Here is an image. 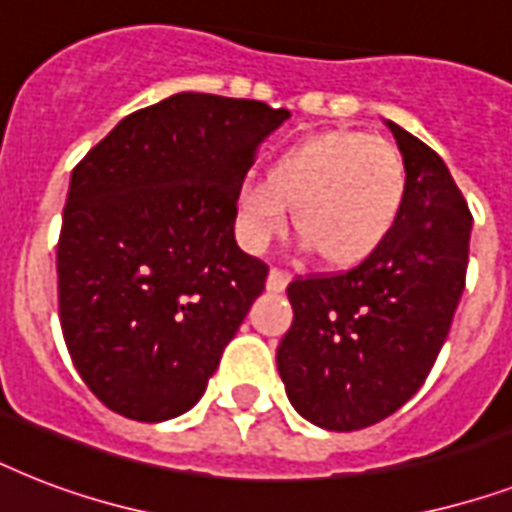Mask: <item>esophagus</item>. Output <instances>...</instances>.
Returning a JSON list of instances; mask_svg holds the SVG:
<instances>
[{
    "label": "esophagus",
    "mask_w": 512,
    "mask_h": 512,
    "mask_svg": "<svg viewBox=\"0 0 512 512\" xmlns=\"http://www.w3.org/2000/svg\"><path fill=\"white\" fill-rule=\"evenodd\" d=\"M287 284H289L287 271H281V268H271V271H268V281H265L268 292H284Z\"/></svg>",
    "instance_id": "esophagus-1"
}]
</instances>
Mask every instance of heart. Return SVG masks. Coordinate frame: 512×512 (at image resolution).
Listing matches in <instances>:
<instances>
[{
	"label": "heart",
	"mask_w": 512,
	"mask_h": 512,
	"mask_svg": "<svg viewBox=\"0 0 512 512\" xmlns=\"http://www.w3.org/2000/svg\"><path fill=\"white\" fill-rule=\"evenodd\" d=\"M406 164L385 138L329 130L281 151L265 183L236 191L233 225L247 249L260 252L287 223L321 263L350 268L385 244L404 209Z\"/></svg>",
	"instance_id": "heart-1"
}]
</instances>
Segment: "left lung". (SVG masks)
Listing matches in <instances>:
<instances>
[{
    "instance_id": "1",
    "label": "left lung",
    "mask_w": 512,
    "mask_h": 512,
    "mask_svg": "<svg viewBox=\"0 0 512 512\" xmlns=\"http://www.w3.org/2000/svg\"><path fill=\"white\" fill-rule=\"evenodd\" d=\"M388 127L406 164L396 228L356 268L289 284L295 319L276 350L292 406L337 433L385 420L420 390L465 289L468 201L433 148Z\"/></svg>"
}]
</instances>
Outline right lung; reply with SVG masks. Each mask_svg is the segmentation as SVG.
Masks as SVG:
<instances>
[{
	"label": "right lung",
	"instance_id": "right-lung-1",
	"mask_svg": "<svg viewBox=\"0 0 512 512\" xmlns=\"http://www.w3.org/2000/svg\"><path fill=\"white\" fill-rule=\"evenodd\" d=\"M287 108L180 92L124 116L76 164L58 239L68 353L111 412L172 420L207 390L265 289L233 204Z\"/></svg>",
	"mask_w": 512,
	"mask_h": 512
}]
</instances>
